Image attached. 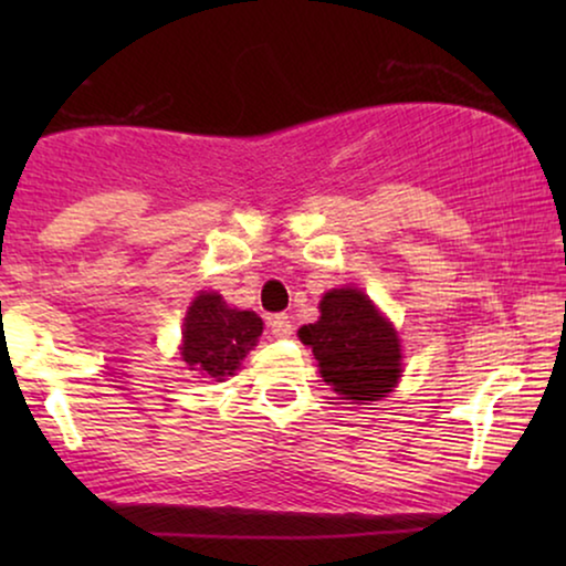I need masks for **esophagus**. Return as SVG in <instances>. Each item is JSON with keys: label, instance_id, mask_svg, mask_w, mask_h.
I'll return each mask as SVG.
<instances>
[{"label": "esophagus", "instance_id": "1", "mask_svg": "<svg viewBox=\"0 0 566 566\" xmlns=\"http://www.w3.org/2000/svg\"><path fill=\"white\" fill-rule=\"evenodd\" d=\"M268 327H270V335H273V337H289L293 332V324L285 314L268 316Z\"/></svg>", "mask_w": 566, "mask_h": 566}]
</instances>
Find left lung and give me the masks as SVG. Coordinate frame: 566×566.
Listing matches in <instances>:
<instances>
[{"label":"left lung","instance_id":"8db88e82","mask_svg":"<svg viewBox=\"0 0 566 566\" xmlns=\"http://www.w3.org/2000/svg\"><path fill=\"white\" fill-rule=\"evenodd\" d=\"M319 322L298 329L312 347L319 370L345 399L376 401L394 389L401 376L399 337L358 289L324 293Z\"/></svg>","mask_w":566,"mask_h":566}]
</instances>
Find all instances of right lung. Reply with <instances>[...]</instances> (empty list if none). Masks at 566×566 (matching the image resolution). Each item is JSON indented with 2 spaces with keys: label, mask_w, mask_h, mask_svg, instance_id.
Instances as JSON below:
<instances>
[{
  "label": "right lung",
  "mask_w": 566,
  "mask_h": 566,
  "mask_svg": "<svg viewBox=\"0 0 566 566\" xmlns=\"http://www.w3.org/2000/svg\"><path fill=\"white\" fill-rule=\"evenodd\" d=\"M260 335L262 319L258 314L229 308L219 293L203 291L185 316L182 360L190 370L223 381L234 376Z\"/></svg>",
  "instance_id": "1"
}]
</instances>
